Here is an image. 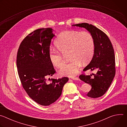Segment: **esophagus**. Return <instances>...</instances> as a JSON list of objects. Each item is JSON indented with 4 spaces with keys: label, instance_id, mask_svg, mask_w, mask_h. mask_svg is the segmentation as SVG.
Here are the masks:
<instances>
[{
    "label": "esophagus",
    "instance_id": "obj_1",
    "mask_svg": "<svg viewBox=\"0 0 127 127\" xmlns=\"http://www.w3.org/2000/svg\"><path fill=\"white\" fill-rule=\"evenodd\" d=\"M72 79H73V80H79V78L78 77H72Z\"/></svg>",
    "mask_w": 127,
    "mask_h": 127
}]
</instances>
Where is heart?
Instances as JSON below:
<instances>
[{
    "instance_id": "obj_1",
    "label": "heart",
    "mask_w": 127,
    "mask_h": 127,
    "mask_svg": "<svg viewBox=\"0 0 127 127\" xmlns=\"http://www.w3.org/2000/svg\"><path fill=\"white\" fill-rule=\"evenodd\" d=\"M55 45L60 52L52 50L49 51V58L54 66L59 68L63 64L64 58L62 53H68L69 58L71 60L59 71V74L61 76L73 77L76 75L81 63L85 64L88 62L92 59L95 50L94 38L87 32H63L56 39Z\"/></svg>"
}]
</instances>
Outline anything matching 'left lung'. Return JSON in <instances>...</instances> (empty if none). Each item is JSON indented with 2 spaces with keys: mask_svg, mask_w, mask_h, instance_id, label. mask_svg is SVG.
Listing matches in <instances>:
<instances>
[{
  "mask_svg": "<svg viewBox=\"0 0 127 127\" xmlns=\"http://www.w3.org/2000/svg\"><path fill=\"white\" fill-rule=\"evenodd\" d=\"M86 29L95 41L94 54L92 60L83 71L97 70V73L90 75H81V80L92 86L86 95L88 97L97 98L102 96L110 86L115 75V58L112 43L106 34L96 27L87 23L73 25Z\"/></svg>",
  "mask_w": 127,
  "mask_h": 127,
  "instance_id": "obj_1",
  "label": "left lung"
}]
</instances>
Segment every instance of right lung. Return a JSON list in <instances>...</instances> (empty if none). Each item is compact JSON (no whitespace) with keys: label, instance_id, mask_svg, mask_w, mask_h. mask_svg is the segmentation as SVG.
<instances>
[{"label":"right lung","instance_id":"right-lung-1","mask_svg":"<svg viewBox=\"0 0 127 127\" xmlns=\"http://www.w3.org/2000/svg\"><path fill=\"white\" fill-rule=\"evenodd\" d=\"M54 36L50 28L34 31L22 42L17 55L18 74L24 88L32 100L44 106L59 98L68 81V78L64 77L46 82V78L55 73L49 58L50 46Z\"/></svg>","mask_w":127,"mask_h":127}]
</instances>
